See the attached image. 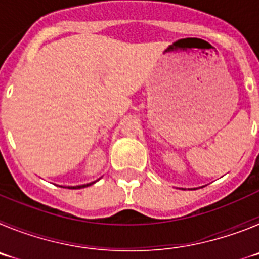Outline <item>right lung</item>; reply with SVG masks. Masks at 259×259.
<instances>
[{
  "mask_svg": "<svg viewBox=\"0 0 259 259\" xmlns=\"http://www.w3.org/2000/svg\"><path fill=\"white\" fill-rule=\"evenodd\" d=\"M91 184H93V183H91ZM91 184H84V185H77V187H67L68 189H80V188H85V187H88V185Z\"/></svg>",
  "mask_w": 259,
  "mask_h": 259,
  "instance_id": "right-lung-1",
  "label": "right lung"
}]
</instances>
